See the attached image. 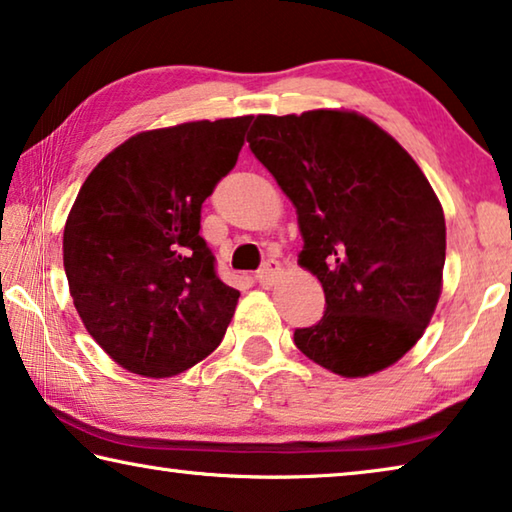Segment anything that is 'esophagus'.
Wrapping results in <instances>:
<instances>
[{
    "label": "esophagus",
    "instance_id": "1",
    "mask_svg": "<svg viewBox=\"0 0 512 512\" xmlns=\"http://www.w3.org/2000/svg\"><path fill=\"white\" fill-rule=\"evenodd\" d=\"M278 273H280V262H275V259H266L262 269L255 273V280L259 282V285H271L273 278Z\"/></svg>",
    "mask_w": 512,
    "mask_h": 512
}]
</instances>
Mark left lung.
<instances>
[{"mask_svg": "<svg viewBox=\"0 0 512 512\" xmlns=\"http://www.w3.org/2000/svg\"><path fill=\"white\" fill-rule=\"evenodd\" d=\"M248 143L294 202L298 264L326 294L294 344L344 378L401 360L435 312L446 255L442 205L415 159L355 111L257 116Z\"/></svg>", "mask_w": 512, "mask_h": 512, "instance_id": "obj_1", "label": "left lung"}]
</instances>
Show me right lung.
<instances>
[{
	"label": "right lung",
	"instance_id": "1",
	"mask_svg": "<svg viewBox=\"0 0 512 512\" xmlns=\"http://www.w3.org/2000/svg\"><path fill=\"white\" fill-rule=\"evenodd\" d=\"M250 120L141 132L81 184L63 266L86 330L123 369L168 378L221 344L239 291L216 275L200 209L237 164Z\"/></svg>",
	"mask_w": 512,
	"mask_h": 512
}]
</instances>
